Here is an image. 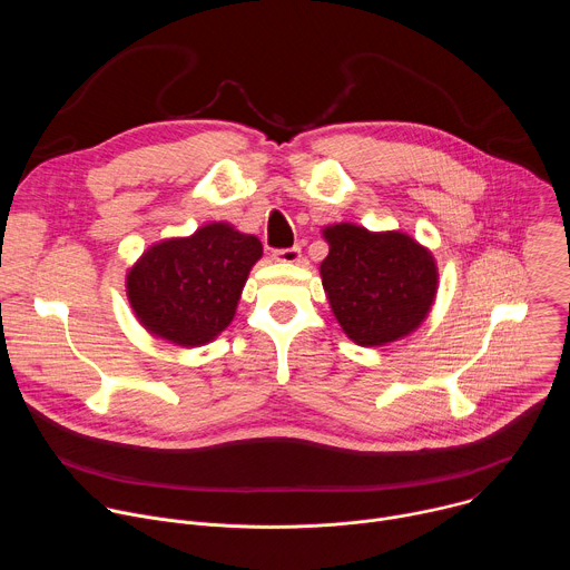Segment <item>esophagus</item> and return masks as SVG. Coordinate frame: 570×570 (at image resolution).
Listing matches in <instances>:
<instances>
[{
  "label": "esophagus",
  "instance_id": "esophagus-1",
  "mask_svg": "<svg viewBox=\"0 0 570 570\" xmlns=\"http://www.w3.org/2000/svg\"><path fill=\"white\" fill-rule=\"evenodd\" d=\"M302 257V250L295 246V248H282V250H275L273 253V259L279 262V264H297Z\"/></svg>",
  "mask_w": 570,
  "mask_h": 570
}]
</instances>
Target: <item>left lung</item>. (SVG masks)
Segmentation results:
<instances>
[{
    "label": "left lung",
    "instance_id": "obj_1",
    "mask_svg": "<svg viewBox=\"0 0 570 570\" xmlns=\"http://www.w3.org/2000/svg\"><path fill=\"white\" fill-rule=\"evenodd\" d=\"M330 255L320 264L324 293L343 332L361 347L413 334L438 293L433 255L403 232H370L354 223L322 229Z\"/></svg>",
    "mask_w": 570,
    "mask_h": 570
}]
</instances>
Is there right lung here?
Here are the masks:
<instances>
[{
    "label": "right lung",
    "mask_w": 570,
    "mask_h": 570,
    "mask_svg": "<svg viewBox=\"0 0 570 570\" xmlns=\"http://www.w3.org/2000/svg\"><path fill=\"white\" fill-rule=\"evenodd\" d=\"M262 255L257 236L229 223L203 225L191 236L153 243L126 275L128 302L150 336L207 345L232 322Z\"/></svg>",
    "instance_id": "add662e5"
}]
</instances>
